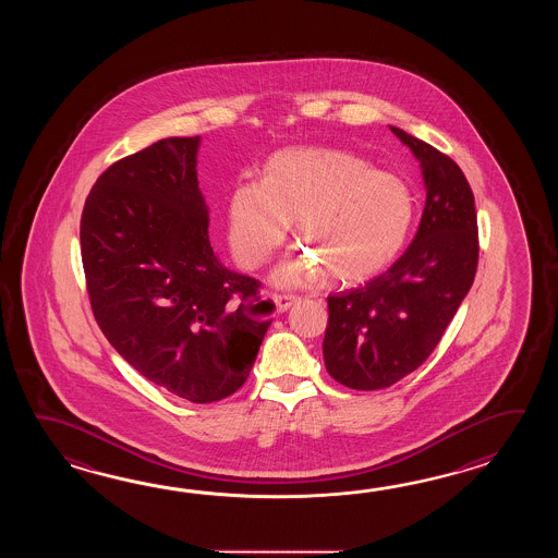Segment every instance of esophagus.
<instances>
[{
	"mask_svg": "<svg viewBox=\"0 0 558 558\" xmlns=\"http://www.w3.org/2000/svg\"><path fill=\"white\" fill-rule=\"evenodd\" d=\"M296 299H299V296L281 295V293H274L275 307H277V311H279V313H284V311L291 307V305H295Z\"/></svg>",
	"mask_w": 558,
	"mask_h": 558,
	"instance_id": "34e87169",
	"label": "esophagus"
}]
</instances>
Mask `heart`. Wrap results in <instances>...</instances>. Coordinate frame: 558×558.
<instances>
[{"label":"heart","instance_id":"1","mask_svg":"<svg viewBox=\"0 0 558 558\" xmlns=\"http://www.w3.org/2000/svg\"><path fill=\"white\" fill-rule=\"evenodd\" d=\"M415 199L404 179L373 169L361 155L296 145L267 159L262 181H241L227 199V238L239 265L259 269L283 243L291 221L296 251L275 271V283L299 287L323 274L343 283L379 274L407 241Z\"/></svg>","mask_w":558,"mask_h":558}]
</instances>
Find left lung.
<instances>
[{
  "mask_svg": "<svg viewBox=\"0 0 558 558\" xmlns=\"http://www.w3.org/2000/svg\"><path fill=\"white\" fill-rule=\"evenodd\" d=\"M391 131L418 159L427 202L413 243L385 274L327 296L325 367L356 391L391 387L425 363L478 263L473 191L461 167L407 131Z\"/></svg>",
  "mask_w": 558,
  "mask_h": 558,
  "instance_id": "1",
  "label": "left lung"
}]
</instances>
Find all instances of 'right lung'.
<instances>
[{"label": "right lung", "mask_w": 558, "mask_h": 558, "mask_svg": "<svg viewBox=\"0 0 558 558\" xmlns=\"http://www.w3.org/2000/svg\"><path fill=\"white\" fill-rule=\"evenodd\" d=\"M199 143L167 137L107 167L87 195L80 239L107 341L157 387L215 403L250 377L275 305L259 296V281L214 253Z\"/></svg>", "instance_id": "right-lung-1"}]
</instances>
